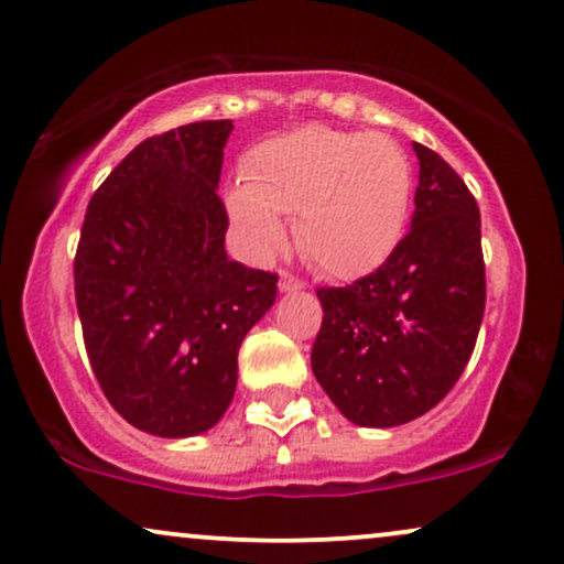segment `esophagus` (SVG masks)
Instances as JSON below:
<instances>
[{
	"mask_svg": "<svg viewBox=\"0 0 564 564\" xmlns=\"http://www.w3.org/2000/svg\"><path fill=\"white\" fill-rule=\"evenodd\" d=\"M278 289H281V294H291V291H302L304 283L300 281V278H294L291 273H286V270H283V273L278 275Z\"/></svg>",
	"mask_w": 564,
	"mask_h": 564,
	"instance_id": "obj_1",
	"label": "esophagus"
}]
</instances>
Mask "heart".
Listing matches in <instances>:
<instances>
[{
	"label": "heart",
	"instance_id": "b5f03b06",
	"mask_svg": "<svg viewBox=\"0 0 564 564\" xmlns=\"http://www.w3.org/2000/svg\"><path fill=\"white\" fill-rule=\"evenodd\" d=\"M411 196L413 170L398 142L310 124L260 142L225 204L251 254H273L286 241L283 215H296L302 254L321 273L349 281L387 262L403 238Z\"/></svg>",
	"mask_w": 564,
	"mask_h": 564
}]
</instances>
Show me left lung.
Here are the masks:
<instances>
[{
    "label": "left lung",
    "instance_id": "8db88e82",
    "mask_svg": "<svg viewBox=\"0 0 564 564\" xmlns=\"http://www.w3.org/2000/svg\"><path fill=\"white\" fill-rule=\"evenodd\" d=\"M419 159L411 230L381 268L318 289L313 373L341 416L398 426L435 408L467 368L485 313L480 209L435 151Z\"/></svg>",
    "mask_w": 564,
    "mask_h": 564
}]
</instances>
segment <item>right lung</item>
<instances>
[{"instance_id": "right-lung-1", "label": "right lung", "mask_w": 564, "mask_h": 564, "mask_svg": "<svg viewBox=\"0 0 564 564\" xmlns=\"http://www.w3.org/2000/svg\"><path fill=\"white\" fill-rule=\"evenodd\" d=\"M232 121L142 140L95 191L74 260L89 364L108 403L156 437H193L228 411L238 347L278 275L228 260L217 196Z\"/></svg>"}]
</instances>
